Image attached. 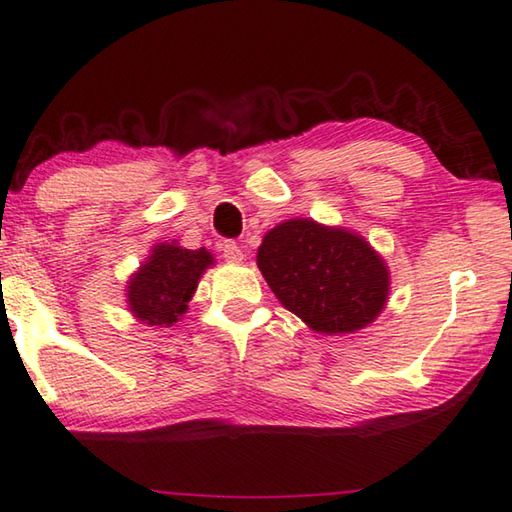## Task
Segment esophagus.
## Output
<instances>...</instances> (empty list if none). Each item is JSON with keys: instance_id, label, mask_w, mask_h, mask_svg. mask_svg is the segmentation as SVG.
I'll list each match as a JSON object with an SVG mask.
<instances>
[{"instance_id": "1", "label": "esophagus", "mask_w": 512, "mask_h": 512, "mask_svg": "<svg viewBox=\"0 0 512 512\" xmlns=\"http://www.w3.org/2000/svg\"><path fill=\"white\" fill-rule=\"evenodd\" d=\"M222 256H224V261H229V263H242V249H240V245L238 242H233V240H227V242H222Z\"/></svg>"}]
</instances>
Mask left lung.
<instances>
[{
    "label": "left lung",
    "instance_id": "8db88e82",
    "mask_svg": "<svg viewBox=\"0 0 512 512\" xmlns=\"http://www.w3.org/2000/svg\"><path fill=\"white\" fill-rule=\"evenodd\" d=\"M256 263L276 299L317 333H355L387 306V263L344 227L308 218L276 224L265 233Z\"/></svg>",
    "mask_w": 512,
    "mask_h": 512
}]
</instances>
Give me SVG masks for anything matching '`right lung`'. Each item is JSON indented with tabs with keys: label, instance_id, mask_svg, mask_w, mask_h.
Here are the masks:
<instances>
[{
	"label": "right lung",
	"instance_id": "add662e5",
	"mask_svg": "<svg viewBox=\"0 0 512 512\" xmlns=\"http://www.w3.org/2000/svg\"><path fill=\"white\" fill-rule=\"evenodd\" d=\"M211 265L213 256L204 247L184 249L175 242H159L128 281L125 292L132 317L148 326H173L184 317L197 283Z\"/></svg>",
	"mask_w": 512,
	"mask_h": 512
}]
</instances>
